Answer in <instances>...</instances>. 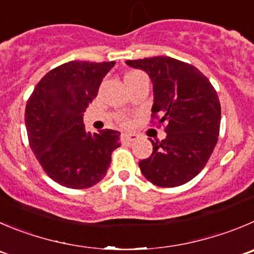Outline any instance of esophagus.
Listing matches in <instances>:
<instances>
[{
	"mask_svg": "<svg viewBox=\"0 0 254 254\" xmlns=\"http://www.w3.org/2000/svg\"><path fill=\"white\" fill-rule=\"evenodd\" d=\"M122 138H123V141H126V142H134V141H137V138H138V137H137V134H134V133H123Z\"/></svg>",
	"mask_w": 254,
	"mask_h": 254,
	"instance_id": "34e87169",
	"label": "esophagus"
}]
</instances>
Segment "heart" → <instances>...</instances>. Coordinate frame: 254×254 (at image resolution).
<instances>
[{"mask_svg": "<svg viewBox=\"0 0 254 254\" xmlns=\"http://www.w3.org/2000/svg\"><path fill=\"white\" fill-rule=\"evenodd\" d=\"M133 73H137V72H132V73H128L127 76H129V74H133ZM125 125H128V122H127V121H125Z\"/></svg>", "mask_w": 254, "mask_h": 254, "instance_id": "b5f03b06", "label": "heart"}]
</instances>
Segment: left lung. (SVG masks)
<instances>
[{
	"label": "left lung",
	"instance_id": "8db88e82",
	"mask_svg": "<svg viewBox=\"0 0 254 254\" xmlns=\"http://www.w3.org/2000/svg\"><path fill=\"white\" fill-rule=\"evenodd\" d=\"M146 72L153 84L152 116L166 123L161 142L139 161L141 172L158 187H177L194 178L208 162L219 134L221 105L216 89L192 64L167 56L126 61Z\"/></svg>",
	"mask_w": 254,
	"mask_h": 254
}]
</instances>
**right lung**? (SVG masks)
<instances>
[{
	"mask_svg": "<svg viewBox=\"0 0 254 254\" xmlns=\"http://www.w3.org/2000/svg\"><path fill=\"white\" fill-rule=\"evenodd\" d=\"M116 62L71 61L36 84L26 105L30 147L45 172L67 188L95 186L107 173L120 132H87L83 113Z\"/></svg>",
	"mask_w": 254,
	"mask_h": 254,
	"instance_id": "right-lung-1",
	"label": "right lung"
}]
</instances>
